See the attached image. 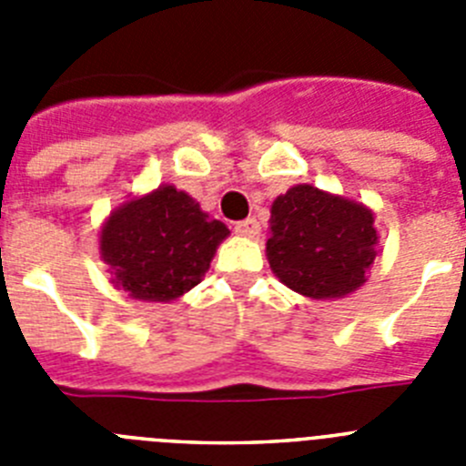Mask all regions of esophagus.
Instances as JSON below:
<instances>
[{"label": "esophagus", "instance_id": "obj_1", "mask_svg": "<svg viewBox=\"0 0 466 466\" xmlns=\"http://www.w3.org/2000/svg\"><path fill=\"white\" fill-rule=\"evenodd\" d=\"M236 233L238 236H245V238H258V233H261V224H258L254 217H247V219L238 221Z\"/></svg>", "mask_w": 466, "mask_h": 466}]
</instances>
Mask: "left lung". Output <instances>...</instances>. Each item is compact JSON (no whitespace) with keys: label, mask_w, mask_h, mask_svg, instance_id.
I'll use <instances>...</instances> for the list:
<instances>
[{"label":"left lung","mask_w":466,"mask_h":466,"mask_svg":"<svg viewBox=\"0 0 466 466\" xmlns=\"http://www.w3.org/2000/svg\"><path fill=\"white\" fill-rule=\"evenodd\" d=\"M376 242L371 209L299 184L273 203L266 252L289 289L310 299H340L366 282Z\"/></svg>","instance_id":"obj_1"}]
</instances>
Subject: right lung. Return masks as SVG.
I'll return each instance as SVG.
<instances>
[{
    "mask_svg": "<svg viewBox=\"0 0 466 466\" xmlns=\"http://www.w3.org/2000/svg\"><path fill=\"white\" fill-rule=\"evenodd\" d=\"M228 236L200 205L160 187L111 214L102 228L100 252L114 282L139 300H172L205 278L217 245Z\"/></svg>",
    "mask_w": 466,
    "mask_h": 466,
    "instance_id": "obj_1",
    "label": "right lung"
}]
</instances>
